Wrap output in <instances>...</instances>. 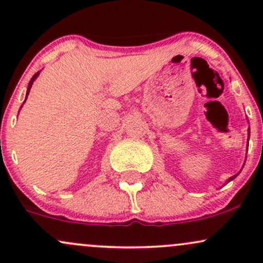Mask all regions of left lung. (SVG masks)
Wrapping results in <instances>:
<instances>
[{
	"label": "left lung",
	"mask_w": 263,
	"mask_h": 263,
	"mask_svg": "<svg viewBox=\"0 0 263 263\" xmlns=\"http://www.w3.org/2000/svg\"><path fill=\"white\" fill-rule=\"evenodd\" d=\"M249 137H250V129H249ZM238 173H240V172H238ZM238 173H237V174H238ZM237 174H235V176H234V177H231V178H230V179H229V180H228V182H231V180H232V179H234V178H236V177H237Z\"/></svg>",
	"instance_id": "8db88e82"
}]
</instances>
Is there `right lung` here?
I'll return each mask as SVG.
<instances>
[{
    "label": "right lung",
    "instance_id": "obj_1",
    "mask_svg": "<svg viewBox=\"0 0 263 263\" xmlns=\"http://www.w3.org/2000/svg\"><path fill=\"white\" fill-rule=\"evenodd\" d=\"M39 75V71L38 73H35L34 75H33L32 77V79H31V81H29V84H28V89H27V93L26 95L28 96V93H29V91H31V87H32V84H33V81H34L35 79H37V77ZM27 96H26V99H27ZM25 102H26V100H25ZM25 102H23V104H25Z\"/></svg>",
    "mask_w": 263,
    "mask_h": 263
}]
</instances>
